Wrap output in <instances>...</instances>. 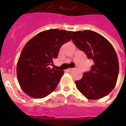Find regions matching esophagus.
I'll use <instances>...</instances> for the list:
<instances>
[{
    "instance_id": "obj_1",
    "label": "esophagus",
    "mask_w": 126,
    "mask_h": 126,
    "mask_svg": "<svg viewBox=\"0 0 126 126\" xmlns=\"http://www.w3.org/2000/svg\"><path fill=\"white\" fill-rule=\"evenodd\" d=\"M74 70V69H71V68H69V69H67L66 71H68V72H71V71H73Z\"/></svg>"
}]
</instances>
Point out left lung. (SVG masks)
<instances>
[{
	"label": "left lung",
	"instance_id": "1",
	"mask_svg": "<svg viewBox=\"0 0 126 126\" xmlns=\"http://www.w3.org/2000/svg\"><path fill=\"white\" fill-rule=\"evenodd\" d=\"M76 46L94 61L91 71L75 81L77 89L87 99H99L107 95L117 82L119 63L115 49L107 39L95 31L71 32Z\"/></svg>",
	"mask_w": 126,
	"mask_h": 126
}]
</instances>
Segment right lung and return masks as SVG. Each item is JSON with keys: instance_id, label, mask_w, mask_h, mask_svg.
Listing matches in <instances>:
<instances>
[{"instance_id": "add662e5", "label": "right lung", "mask_w": 126, "mask_h": 126, "mask_svg": "<svg viewBox=\"0 0 126 126\" xmlns=\"http://www.w3.org/2000/svg\"><path fill=\"white\" fill-rule=\"evenodd\" d=\"M71 32L49 29L36 34L23 48L17 63V78L23 92L35 99L44 98L55 90L63 71L49 67L63 44L71 40Z\"/></svg>"}]
</instances>
